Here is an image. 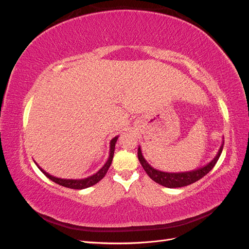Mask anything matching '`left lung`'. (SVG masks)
Returning a JSON list of instances; mask_svg holds the SVG:
<instances>
[{
	"mask_svg": "<svg viewBox=\"0 0 249 249\" xmlns=\"http://www.w3.org/2000/svg\"><path fill=\"white\" fill-rule=\"evenodd\" d=\"M223 143L218 150V153L214 159L208 163L205 166H202L198 169L191 170V171H186V172H164L160 171L158 169H155L154 167L150 166V165L147 163V161L143 158L142 153H141V148L140 146L138 147V159L140 164L142 165L143 169L145 170L147 173V176L155 180L156 183L160 184L164 187L167 188H179V187H185L190 184H193L196 182V180L200 179L201 178L205 177L207 173H209L212 168L215 166V164L217 163L218 159L222 153V148H223Z\"/></svg>",
	"mask_w": 249,
	"mask_h": 249,
	"instance_id": "1",
	"label": "left lung"
}]
</instances>
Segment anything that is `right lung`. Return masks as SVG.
<instances>
[{"label":"right lung","mask_w":249,"mask_h":249,"mask_svg":"<svg viewBox=\"0 0 249 249\" xmlns=\"http://www.w3.org/2000/svg\"><path fill=\"white\" fill-rule=\"evenodd\" d=\"M118 139V136L113 138L111 141H110V154H109V158L107 162L105 163L104 166L97 171L96 173H94V175L90 176L88 178H80V179H72V178H56V177H53L51 175H49L48 172L44 171L38 164H37L35 161V164L37 165V167H38L40 169V171L43 173L44 176H46L47 178H49L51 180H53V182H55L56 184L60 185V186H63V187H66V188H71V189H78V190H81V189H85V188H88V187H91L93 185H95L96 183H99L100 180L106 176V173L110 167V165L112 163V160H113V156H114V149H115V143Z\"/></svg>","instance_id":"add662e5"}]
</instances>
